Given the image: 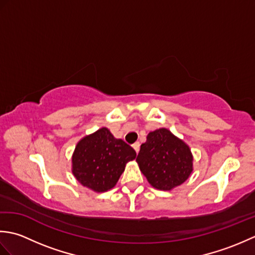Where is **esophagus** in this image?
<instances>
[{"label":"esophagus","instance_id":"34e87169","mask_svg":"<svg viewBox=\"0 0 255 255\" xmlns=\"http://www.w3.org/2000/svg\"><path fill=\"white\" fill-rule=\"evenodd\" d=\"M132 148H133V149H134V151H136V152L138 153V152H139V150H140V143H139V142L133 143V144H132Z\"/></svg>","mask_w":255,"mask_h":255}]
</instances>
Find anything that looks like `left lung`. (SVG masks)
<instances>
[{"label": "left lung", "mask_w": 255, "mask_h": 255, "mask_svg": "<svg viewBox=\"0 0 255 255\" xmlns=\"http://www.w3.org/2000/svg\"><path fill=\"white\" fill-rule=\"evenodd\" d=\"M193 154L182 139L169 129L150 131L137 156L140 171L149 184L159 191H172L193 172Z\"/></svg>", "instance_id": "1"}]
</instances>
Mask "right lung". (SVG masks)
Here are the masks:
<instances>
[{"label": "right lung", "mask_w": 255, "mask_h": 255, "mask_svg": "<svg viewBox=\"0 0 255 255\" xmlns=\"http://www.w3.org/2000/svg\"><path fill=\"white\" fill-rule=\"evenodd\" d=\"M136 156L130 145L116 139L110 129L103 127L83 137L75 145L72 174L93 192H107L116 185L126 164Z\"/></svg>", "instance_id": "1"}]
</instances>
